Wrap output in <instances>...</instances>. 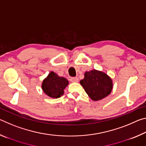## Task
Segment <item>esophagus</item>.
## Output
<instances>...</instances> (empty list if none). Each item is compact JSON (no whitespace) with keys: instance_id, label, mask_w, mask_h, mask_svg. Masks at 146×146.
Masks as SVG:
<instances>
[{"instance_id":"esophagus-1","label":"esophagus","mask_w":146,"mask_h":146,"mask_svg":"<svg viewBox=\"0 0 146 146\" xmlns=\"http://www.w3.org/2000/svg\"><path fill=\"white\" fill-rule=\"evenodd\" d=\"M70 81L72 82H78V78L77 77H71L70 78Z\"/></svg>"}]
</instances>
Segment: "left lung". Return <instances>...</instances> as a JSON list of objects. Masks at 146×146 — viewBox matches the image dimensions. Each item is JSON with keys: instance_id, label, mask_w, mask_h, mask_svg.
<instances>
[{"instance_id": "8db88e82", "label": "left lung", "mask_w": 146, "mask_h": 146, "mask_svg": "<svg viewBox=\"0 0 146 146\" xmlns=\"http://www.w3.org/2000/svg\"><path fill=\"white\" fill-rule=\"evenodd\" d=\"M80 84L93 100H99L107 97L111 92L112 80L106 73L92 70L84 74V78Z\"/></svg>"}]
</instances>
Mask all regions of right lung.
I'll use <instances>...</instances> for the list:
<instances>
[{
	"mask_svg": "<svg viewBox=\"0 0 146 146\" xmlns=\"http://www.w3.org/2000/svg\"><path fill=\"white\" fill-rule=\"evenodd\" d=\"M68 84L67 79L58 76L54 72H51L44 79L42 88L47 95L51 98H59L63 95L64 90Z\"/></svg>",
	"mask_w": 146,
	"mask_h": 146,
	"instance_id": "right-lung-1",
	"label": "right lung"
}]
</instances>
